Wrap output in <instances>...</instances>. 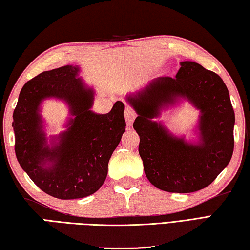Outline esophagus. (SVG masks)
I'll return each mask as SVG.
<instances>
[{"label": "esophagus", "mask_w": 250, "mask_h": 250, "mask_svg": "<svg viewBox=\"0 0 250 250\" xmlns=\"http://www.w3.org/2000/svg\"><path fill=\"white\" fill-rule=\"evenodd\" d=\"M135 118H137V112L133 110L132 107L126 105L125 109V119L126 121V126H128V128L132 125Z\"/></svg>", "instance_id": "1"}]
</instances>
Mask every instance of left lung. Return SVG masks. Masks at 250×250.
I'll return each instance as SVG.
<instances>
[{
  "label": "left lung",
  "mask_w": 250,
  "mask_h": 250,
  "mask_svg": "<svg viewBox=\"0 0 250 250\" xmlns=\"http://www.w3.org/2000/svg\"><path fill=\"white\" fill-rule=\"evenodd\" d=\"M176 78L152 81L137 96H129L138 117L139 153L149 183L168 192L188 193L208 187L230 161L235 115L229 89L219 75L199 63L185 61ZM201 109V142L175 138L151 119L177 98Z\"/></svg>",
  "instance_id": "left-lung-1"
}]
</instances>
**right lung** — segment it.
I'll return each mask as SVG.
<instances>
[{"label": "right lung", "instance_id": "1", "mask_svg": "<svg viewBox=\"0 0 250 250\" xmlns=\"http://www.w3.org/2000/svg\"><path fill=\"white\" fill-rule=\"evenodd\" d=\"M79 70L65 65L35 76L22 86L13 113L21 167L43 192L63 200L90 196L102 187L108 162L125 130L122 102L106 115L90 111L94 92L76 78ZM48 97L65 100L75 117L52 148L46 145L39 115L40 103ZM47 161L50 167H44Z\"/></svg>", "mask_w": 250, "mask_h": 250}]
</instances>
